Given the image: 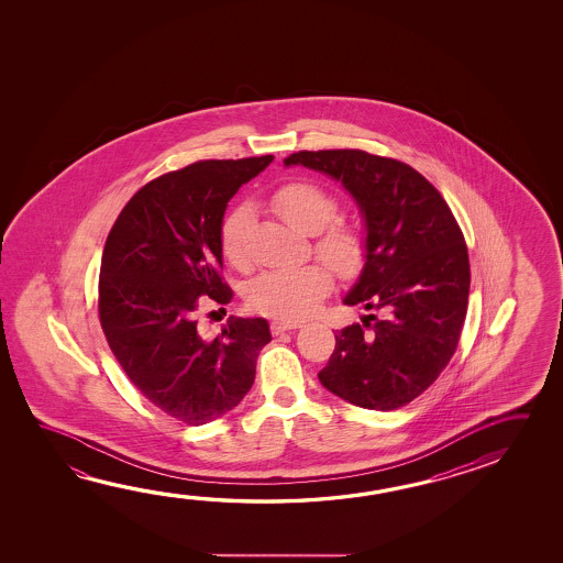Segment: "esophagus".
<instances>
[{"mask_svg": "<svg viewBox=\"0 0 563 563\" xmlns=\"http://www.w3.org/2000/svg\"><path fill=\"white\" fill-rule=\"evenodd\" d=\"M300 325H302L300 320H283V318H278V320L271 322V332H273V334H280V332H286V330L300 328Z\"/></svg>", "mask_w": 563, "mask_h": 563, "instance_id": "34e87169", "label": "esophagus"}]
</instances>
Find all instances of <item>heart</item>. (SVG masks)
<instances>
[{"label":"heart","mask_w":563,"mask_h":563,"mask_svg":"<svg viewBox=\"0 0 563 563\" xmlns=\"http://www.w3.org/2000/svg\"><path fill=\"white\" fill-rule=\"evenodd\" d=\"M271 206L290 228L316 235L314 251L340 277H355L365 265L367 243L354 225L334 221L338 201L312 181H290L273 191ZM253 228V209L241 203L229 213L221 228V251L229 265L247 268V239ZM332 278L324 265L308 263L300 267L271 268L251 280L247 305L261 314L300 318L330 290Z\"/></svg>","instance_id":"1"}]
</instances>
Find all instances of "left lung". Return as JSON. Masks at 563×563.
Listing matches in <instances>:
<instances>
[{
	"instance_id": "left-lung-1",
	"label": "left lung",
	"mask_w": 563,
	"mask_h": 563,
	"mask_svg": "<svg viewBox=\"0 0 563 563\" xmlns=\"http://www.w3.org/2000/svg\"><path fill=\"white\" fill-rule=\"evenodd\" d=\"M285 166L340 181L365 225L367 258L344 305L369 314L335 332L318 379L364 409L404 407L433 384L459 344L471 288L463 231L443 196L404 162L364 150H305Z\"/></svg>"
}]
</instances>
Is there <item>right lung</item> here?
Returning a JSON list of instances; mask_svg holds the SVG:
<instances>
[{
  "label": "right lung",
  "instance_id": "right-lung-1",
  "mask_svg": "<svg viewBox=\"0 0 563 563\" xmlns=\"http://www.w3.org/2000/svg\"><path fill=\"white\" fill-rule=\"evenodd\" d=\"M273 158L206 159L152 179L120 211L102 251L99 316L110 350L140 394L184 423L238 407L271 342L265 318L231 316L208 338L196 316L203 302L233 298L221 278L223 216Z\"/></svg>",
  "mask_w": 563,
  "mask_h": 563
}]
</instances>
